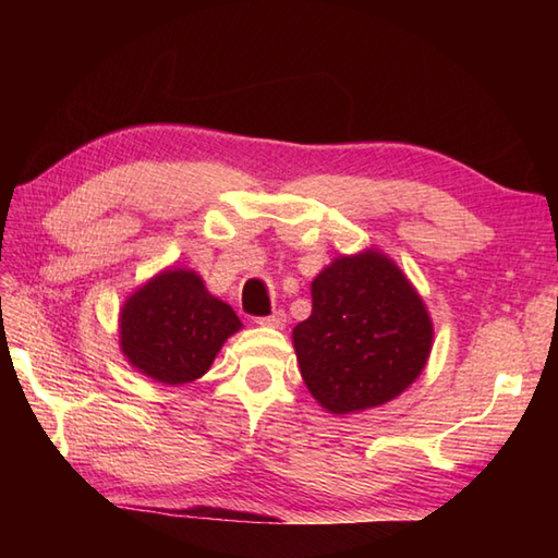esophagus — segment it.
<instances>
[{
  "mask_svg": "<svg viewBox=\"0 0 558 558\" xmlns=\"http://www.w3.org/2000/svg\"><path fill=\"white\" fill-rule=\"evenodd\" d=\"M256 324H258V326H268V328H286V324H288V314L282 312V310H278V312H272L270 316H260V318H256Z\"/></svg>",
  "mask_w": 558,
  "mask_h": 558,
  "instance_id": "esophagus-1",
  "label": "esophagus"
}]
</instances>
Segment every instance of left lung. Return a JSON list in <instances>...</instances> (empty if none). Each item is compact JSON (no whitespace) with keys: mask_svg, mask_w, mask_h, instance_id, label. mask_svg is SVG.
I'll return each mask as SVG.
<instances>
[{"mask_svg":"<svg viewBox=\"0 0 558 558\" xmlns=\"http://www.w3.org/2000/svg\"><path fill=\"white\" fill-rule=\"evenodd\" d=\"M429 312L376 248L338 256L312 282V316L292 330L310 393L333 414L362 412L398 398L432 352Z\"/></svg>","mask_w":558,"mask_h":558,"instance_id":"left-lung-1","label":"left lung"}]
</instances>
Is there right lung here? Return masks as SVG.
Instances as JSON below:
<instances>
[{
	"label": "right lung",
	"mask_w": 558,
	"mask_h": 558,
	"mask_svg": "<svg viewBox=\"0 0 558 558\" xmlns=\"http://www.w3.org/2000/svg\"><path fill=\"white\" fill-rule=\"evenodd\" d=\"M240 328V316L213 298L201 276L168 268L124 302L120 348L126 362L153 381L182 386L204 376L222 342Z\"/></svg>",
	"instance_id": "add662e5"
}]
</instances>
